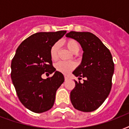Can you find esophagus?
Segmentation results:
<instances>
[{
  "label": "esophagus",
  "instance_id": "esophagus-1",
  "mask_svg": "<svg viewBox=\"0 0 129 129\" xmlns=\"http://www.w3.org/2000/svg\"><path fill=\"white\" fill-rule=\"evenodd\" d=\"M64 78H65V80L66 81V80H69V77L67 76H65Z\"/></svg>",
  "mask_w": 129,
  "mask_h": 129
}]
</instances>
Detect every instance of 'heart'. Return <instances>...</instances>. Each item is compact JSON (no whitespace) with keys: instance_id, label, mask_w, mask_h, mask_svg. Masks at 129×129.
I'll return each mask as SVG.
<instances>
[{"instance_id":"heart-1","label":"heart","mask_w":129,"mask_h":129,"mask_svg":"<svg viewBox=\"0 0 129 129\" xmlns=\"http://www.w3.org/2000/svg\"><path fill=\"white\" fill-rule=\"evenodd\" d=\"M65 44L69 50L74 54H77L80 51V45L78 42L74 39H69L65 41ZM59 50V43H55L51 47L50 56L53 61L57 60L58 57V52ZM76 65L74 62H66L59 61L55 65V68L57 71L63 74H68L73 69H74Z\"/></svg>"}]
</instances>
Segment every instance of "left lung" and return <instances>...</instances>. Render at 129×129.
I'll return each instance as SVG.
<instances>
[{"label": "left lung", "mask_w": 129, "mask_h": 129, "mask_svg": "<svg viewBox=\"0 0 129 129\" xmlns=\"http://www.w3.org/2000/svg\"><path fill=\"white\" fill-rule=\"evenodd\" d=\"M67 37L76 40L83 49L80 65L73 72L84 82L75 80L70 92L72 104L82 112H92L100 107L110 94L114 64L111 53L100 39L90 32L70 31Z\"/></svg>", "instance_id": "left-lung-1"}]
</instances>
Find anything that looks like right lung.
I'll use <instances>...</instances> for the list:
<instances>
[{
  "label": "right lung",
  "instance_id": "1",
  "mask_svg": "<svg viewBox=\"0 0 129 129\" xmlns=\"http://www.w3.org/2000/svg\"><path fill=\"white\" fill-rule=\"evenodd\" d=\"M66 31L39 32L24 40L17 48L11 62V79L19 100L35 113L52 108L57 90L64 82L63 75L53 66L50 48ZM54 73L43 79L44 73Z\"/></svg>",
  "mask_w": 129,
  "mask_h": 129
}]
</instances>
